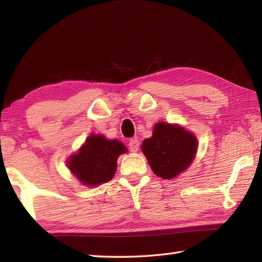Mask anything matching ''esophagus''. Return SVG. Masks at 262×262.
Returning a JSON list of instances; mask_svg holds the SVG:
<instances>
[{
    "label": "esophagus",
    "mask_w": 262,
    "mask_h": 262,
    "mask_svg": "<svg viewBox=\"0 0 262 262\" xmlns=\"http://www.w3.org/2000/svg\"><path fill=\"white\" fill-rule=\"evenodd\" d=\"M128 145H129V149H130V152H137L138 151V148H140V142H138L137 140H130L129 141V143H128Z\"/></svg>",
    "instance_id": "34e87169"
}]
</instances>
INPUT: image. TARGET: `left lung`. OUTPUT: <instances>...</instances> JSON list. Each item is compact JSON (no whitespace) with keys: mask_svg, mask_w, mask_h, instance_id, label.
<instances>
[{"mask_svg":"<svg viewBox=\"0 0 262 262\" xmlns=\"http://www.w3.org/2000/svg\"><path fill=\"white\" fill-rule=\"evenodd\" d=\"M197 138L179 125L159 122L145 138L142 151L151 169L162 179H173L187 170L197 152Z\"/></svg>","mask_w":262,"mask_h":262,"instance_id":"1","label":"left lung"}]
</instances>
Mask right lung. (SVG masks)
<instances>
[{"instance_id": "obj_1", "label": "right lung", "mask_w": 262, "mask_h": 262, "mask_svg": "<svg viewBox=\"0 0 262 262\" xmlns=\"http://www.w3.org/2000/svg\"><path fill=\"white\" fill-rule=\"evenodd\" d=\"M124 144L93 134L86 138L79 152L68 160L69 169L85 186H98L113 179L117 159L126 153Z\"/></svg>"}]
</instances>
